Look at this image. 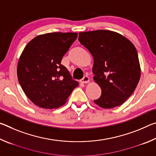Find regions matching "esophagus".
Wrapping results in <instances>:
<instances>
[{
	"instance_id": "34e87169",
	"label": "esophagus",
	"mask_w": 156,
	"mask_h": 156,
	"mask_svg": "<svg viewBox=\"0 0 156 156\" xmlns=\"http://www.w3.org/2000/svg\"><path fill=\"white\" fill-rule=\"evenodd\" d=\"M82 82H83V83H88L89 82V78L87 76H84L83 78L82 79Z\"/></svg>"
}]
</instances>
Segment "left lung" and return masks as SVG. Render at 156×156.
<instances>
[{"mask_svg": "<svg viewBox=\"0 0 156 156\" xmlns=\"http://www.w3.org/2000/svg\"><path fill=\"white\" fill-rule=\"evenodd\" d=\"M78 41L94 58V80L102 90L94 102L103 109L120 106L133 94L140 78L135 46L121 34L108 30L80 32Z\"/></svg>", "mask_w": 156, "mask_h": 156, "instance_id": "obj_1", "label": "left lung"}]
</instances>
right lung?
I'll use <instances>...</instances> for the list:
<instances>
[{
	"label": "right lung",
	"mask_w": 156,
	"mask_h": 156,
	"mask_svg": "<svg viewBox=\"0 0 156 156\" xmlns=\"http://www.w3.org/2000/svg\"><path fill=\"white\" fill-rule=\"evenodd\" d=\"M77 37V33H48L35 37L25 47L18 63V79L26 96L37 106L58 108L78 86L61 64Z\"/></svg>",
	"instance_id": "obj_1"
}]
</instances>
